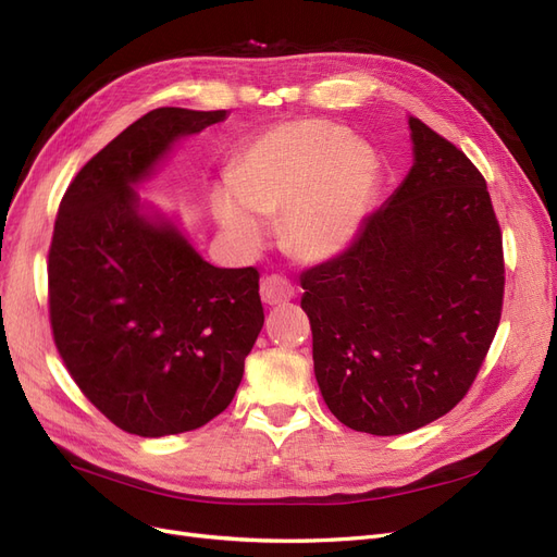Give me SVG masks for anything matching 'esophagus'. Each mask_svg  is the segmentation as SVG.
Segmentation results:
<instances>
[{
  "instance_id": "obj_1",
  "label": "esophagus",
  "mask_w": 557,
  "mask_h": 557,
  "mask_svg": "<svg viewBox=\"0 0 557 557\" xmlns=\"http://www.w3.org/2000/svg\"><path fill=\"white\" fill-rule=\"evenodd\" d=\"M260 297H262L264 304L281 306V304L290 301L295 297V287L287 278L272 274V276H267V278L260 281Z\"/></svg>"
}]
</instances>
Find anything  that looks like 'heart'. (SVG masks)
I'll return each instance as SVG.
<instances>
[{"mask_svg":"<svg viewBox=\"0 0 557 557\" xmlns=\"http://www.w3.org/2000/svg\"><path fill=\"white\" fill-rule=\"evenodd\" d=\"M377 175L375 151L318 120L281 124L248 145L212 209L223 233L242 248L267 237L260 216H281V237L309 262L338 256L361 225Z\"/></svg>","mask_w":557,"mask_h":557,"instance_id":"obj_1","label":"heart"}]
</instances>
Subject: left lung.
<instances>
[{"mask_svg": "<svg viewBox=\"0 0 557 557\" xmlns=\"http://www.w3.org/2000/svg\"><path fill=\"white\" fill-rule=\"evenodd\" d=\"M412 168L341 256L301 276L313 369L352 431L400 435L461 400L503 311L505 262L486 182L408 120Z\"/></svg>", "mask_w": 557, "mask_h": 557, "instance_id": "8db88e82", "label": "left lung"}]
</instances>
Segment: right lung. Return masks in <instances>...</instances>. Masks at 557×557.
<instances>
[{"instance_id": "obj_1", "label": "right lung", "mask_w": 557, "mask_h": 557, "mask_svg": "<svg viewBox=\"0 0 557 557\" xmlns=\"http://www.w3.org/2000/svg\"><path fill=\"white\" fill-rule=\"evenodd\" d=\"M225 110L157 108L75 175L48 253L50 324L71 377L143 437L205 426L233 400L264 311L253 267L209 264L138 186Z\"/></svg>"}]
</instances>
